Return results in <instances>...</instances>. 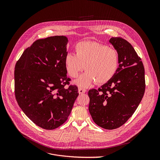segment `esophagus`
Wrapping results in <instances>:
<instances>
[{"mask_svg":"<svg viewBox=\"0 0 160 160\" xmlns=\"http://www.w3.org/2000/svg\"><path fill=\"white\" fill-rule=\"evenodd\" d=\"M86 89H83V88H79V89H78V92L79 94H82V93H84L86 92Z\"/></svg>","mask_w":160,"mask_h":160,"instance_id":"34e87169","label":"esophagus"}]
</instances>
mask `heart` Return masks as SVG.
Wrapping results in <instances>:
<instances>
[{
	"mask_svg": "<svg viewBox=\"0 0 160 160\" xmlns=\"http://www.w3.org/2000/svg\"><path fill=\"white\" fill-rule=\"evenodd\" d=\"M76 55L68 53L65 58L67 72L72 78H77L84 69L87 70L75 83L80 87H88L96 81L103 84L114 76L118 68L117 51L96 42L82 41L75 46Z\"/></svg>",
	"mask_w": 160,
	"mask_h": 160,
	"instance_id": "b5f03b06",
	"label": "heart"
}]
</instances>
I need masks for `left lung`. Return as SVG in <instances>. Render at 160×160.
Segmentation results:
<instances>
[{
    "mask_svg": "<svg viewBox=\"0 0 160 160\" xmlns=\"http://www.w3.org/2000/svg\"><path fill=\"white\" fill-rule=\"evenodd\" d=\"M109 42L118 52L119 67L111 80L89 91V110L96 124L114 129L131 117L140 103L145 89V69L129 42L121 38H112Z\"/></svg>",
    "mask_w": 160,
    "mask_h": 160,
    "instance_id": "obj_1",
    "label": "left lung"
}]
</instances>
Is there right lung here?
Instances as JSON below:
<instances>
[{"mask_svg":"<svg viewBox=\"0 0 160 160\" xmlns=\"http://www.w3.org/2000/svg\"><path fill=\"white\" fill-rule=\"evenodd\" d=\"M68 38L55 36L35 41L15 67V94L24 113L37 126L56 129L68 119L79 93L69 86L65 58Z\"/></svg>","mask_w":160,"mask_h":160,"instance_id":"right-lung-1","label":"right lung"}]
</instances>
